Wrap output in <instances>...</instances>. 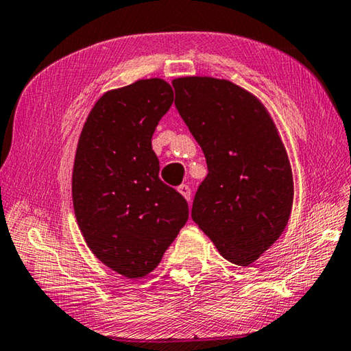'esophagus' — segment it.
I'll list each match as a JSON object with an SVG mask.
<instances>
[{
  "mask_svg": "<svg viewBox=\"0 0 351 351\" xmlns=\"http://www.w3.org/2000/svg\"><path fill=\"white\" fill-rule=\"evenodd\" d=\"M178 192H180L187 201H190V197H192V192H190L189 184H181V186L178 187Z\"/></svg>",
  "mask_w": 351,
  "mask_h": 351,
  "instance_id": "esophagus-1",
  "label": "esophagus"
}]
</instances>
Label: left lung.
Listing matches in <instances>:
<instances>
[{"label": "left lung", "instance_id": "8db88e82", "mask_svg": "<svg viewBox=\"0 0 351 351\" xmlns=\"http://www.w3.org/2000/svg\"><path fill=\"white\" fill-rule=\"evenodd\" d=\"M176 110L203 150L209 173L195 193L192 218L226 260L246 266L288 223L293 173L271 116L229 80H173Z\"/></svg>", "mask_w": 351, "mask_h": 351}]
</instances>
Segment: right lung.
<instances>
[{
	"label": "right lung",
	"instance_id": "add662e5",
	"mask_svg": "<svg viewBox=\"0 0 351 351\" xmlns=\"http://www.w3.org/2000/svg\"><path fill=\"white\" fill-rule=\"evenodd\" d=\"M173 104L161 79L97 100L77 145L73 201L93 254L128 278L152 272L189 219L186 198L159 180L152 138Z\"/></svg>",
	"mask_w": 351,
	"mask_h": 351
}]
</instances>
